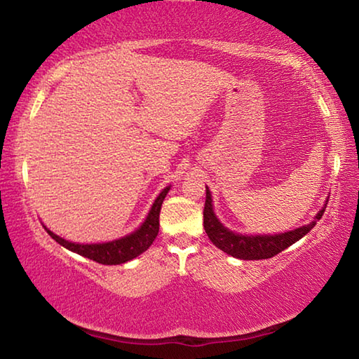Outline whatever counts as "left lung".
<instances>
[{"label": "left lung", "instance_id": "1", "mask_svg": "<svg viewBox=\"0 0 359 359\" xmlns=\"http://www.w3.org/2000/svg\"><path fill=\"white\" fill-rule=\"evenodd\" d=\"M325 209L326 208L318 212L311 224H306V226H301L294 231H288V233L274 236H242L226 229L217 220L214 209H212L210 191L205 187L204 229L208 233L209 239L212 241V244L220 248L224 253L231 255V257L241 259H267L276 257V255L283 252L285 248L293 245L296 241L304 238L317 224V220L323 217Z\"/></svg>", "mask_w": 359, "mask_h": 359}]
</instances>
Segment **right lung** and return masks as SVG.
Returning a JSON list of instances; mask_svg holds the SVG:
<instances>
[{
	"label": "right lung",
	"instance_id": "right-lung-1",
	"mask_svg": "<svg viewBox=\"0 0 359 359\" xmlns=\"http://www.w3.org/2000/svg\"><path fill=\"white\" fill-rule=\"evenodd\" d=\"M169 191V187L165 188L160 193V196L155 199L154 205L149 212L147 218L142 223V226L136 229L135 233H131L130 236H125V238L112 241V242H106V244H74V242H68L60 238V236L53 234L52 231L47 233L52 239H55L60 245H63L65 248H68L71 252H76L79 255H82L85 258H90L96 261V263L101 264H121L126 263L133 258L139 257V255L144 253L147 248L154 244V241L158 234V229H160V210H161V204L163 199L166 198V194Z\"/></svg>",
	"mask_w": 359,
	"mask_h": 359
}]
</instances>
